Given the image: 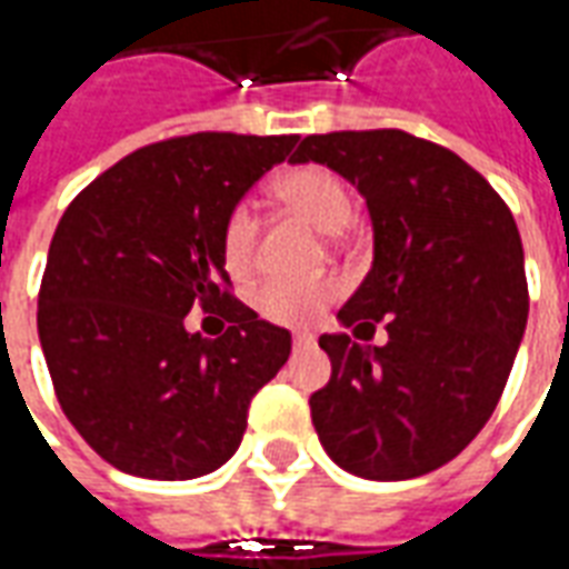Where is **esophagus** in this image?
<instances>
[{
    "instance_id": "obj_1",
    "label": "esophagus",
    "mask_w": 569,
    "mask_h": 569,
    "mask_svg": "<svg viewBox=\"0 0 569 569\" xmlns=\"http://www.w3.org/2000/svg\"><path fill=\"white\" fill-rule=\"evenodd\" d=\"M293 346H297V349H309V346H316V337H312L309 330H297V333H293Z\"/></svg>"
}]
</instances>
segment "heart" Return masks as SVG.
Returning <instances> with one entry per match:
<instances>
[{
	"label": "heart",
	"mask_w": 569,
	"mask_h": 569,
	"mask_svg": "<svg viewBox=\"0 0 569 569\" xmlns=\"http://www.w3.org/2000/svg\"><path fill=\"white\" fill-rule=\"evenodd\" d=\"M278 199L306 213L316 227L337 232L352 217V196L337 171L325 164H300L278 177ZM257 248V217L248 201H239L223 223V257L229 269H248ZM330 278H269L253 291V309L276 325H309L337 297Z\"/></svg>",
	"instance_id": "obj_1"
}]
</instances>
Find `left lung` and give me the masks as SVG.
<instances>
[{"label":"left lung","mask_w":569,"mask_h":569,"mask_svg":"<svg viewBox=\"0 0 569 569\" xmlns=\"http://www.w3.org/2000/svg\"><path fill=\"white\" fill-rule=\"evenodd\" d=\"M293 162L328 164L368 201L373 266L337 318L358 337L389 330L386 346L318 340L330 358L309 398L318 441L368 481L441 469L497 410L527 325L509 204L457 152L398 128L309 134Z\"/></svg>","instance_id":"left-lung-1"}]
</instances>
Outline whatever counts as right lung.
<instances>
[{"label":"right lung","mask_w":569,"mask_h":569,"mask_svg":"<svg viewBox=\"0 0 569 569\" xmlns=\"http://www.w3.org/2000/svg\"><path fill=\"white\" fill-rule=\"evenodd\" d=\"M300 137L199 131L137 149L70 201L39 288V342L67 420L119 471L189 481L241 445L291 333L229 293L223 223ZM192 305L230 321L189 335Z\"/></svg>","instance_id":"1"}]
</instances>
